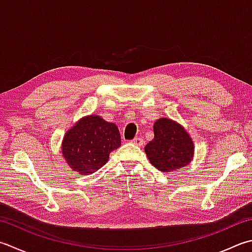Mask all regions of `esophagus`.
<instances>
[{"instance_id": "esophagus-1", "label": "esophagus", "mask_w": 252, "mask_h": 252, "mask_svg": "<svg viewBox=\"0 0 252 252\" xmlns=\"http://www.w3.org/2000/svg\"><path fill=\"white\" fill-rule=\"evenodd\" d=\"M131 142L136 146H141L142 144H144V141H142V139L140 138V137H136V138H134L131 140Z\"/></svg>"}]
</instances>
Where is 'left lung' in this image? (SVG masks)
<instances>
[{
  "mask_svg": "<svg viewBox=\"0 0 252 252\" xmlns=\"http://www.w3.org/2000/svg\"><path fill=\"white\" fill-rule=\"evenodd\" d=\"M154 139L145 147V153L157 169L173 172L191 162L194 144L182 125L170 118H159L154 125Z\"/></svg>",
  "mask_w": 252,
  "mask_h": 252,
  "instance_id": "1",
  "label": "left lung"
}]
</instances>
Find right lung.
<instances>
[{
  "instance_id": "add662e5",
  "label": "right lung",
  "mask_w": 252,
  "mask_h": 252,
  "mask_svg": "<svg viewBox=\"0 0 252 252\" xmlns=\"http://www.w3.org/2000/svg\"><path fill=\"white\" fill-rule=\"evenodd\" d=\"M121 145L120 130L115 124L97 115H89L65 132L61 149L71 169L80 175H88L102 168L112 151Z\"/></svg>"
}]
</instances>
